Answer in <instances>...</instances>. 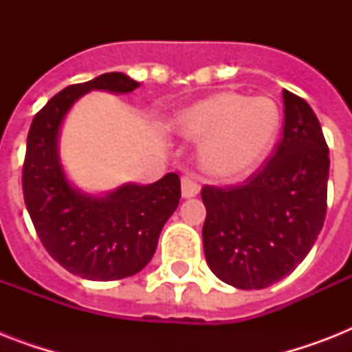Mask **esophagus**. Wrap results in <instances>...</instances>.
Listing matches in <instances>:
<instances>
[{"label":"esophagus","mask_w":352,"mask_h":352,"mask_svg":"<svg viewBox=\"0 0 352 352\" xmlns=\"http://www.w3.org/2000/svg\"><path fill=\"white\" fill-rule=\"evenodd\" d=\"M182 197H195L199 193V190H201V186H199L197 179L193 175H184L182 177Z\"/></svg>","instance_id":"esophagus-1"}]
</instances>
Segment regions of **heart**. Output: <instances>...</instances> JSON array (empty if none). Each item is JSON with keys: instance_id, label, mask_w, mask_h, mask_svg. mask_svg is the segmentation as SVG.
<instances>
[{"instance_id": "obj_1", "label": "heart", "mask_w": 352, "mask_h": 352, "mask_svg": "<svg viewBox=\"0 0 352 352\" xmlns=\"http://www.w3.org/2000/svg\"><path fill=\"white\" fill-rule=\"evenodd\" d=\"M279 122L278 106L267 96L219 93L182 113L179 127L188 137L204 138L201 159L210 173L232 177L265 157Z\"/></svg>"}]
</instances>
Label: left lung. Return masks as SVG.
<instances>
[{
  "mask_svg": "<svg viewBox=\"0 0 352 352\" xmlns=\"http://www.w3.org/2000/svg\"><path fill=\"white\" fill-rule=\"evenodd\" d=\"M283 135L261 170L245 182L206 186L204 256L237 289H265L311 252L327 214L329 148L316 115L283 91Z\"/></svg>",
  "mask_w": 352,
  "mask_h": 352,
  "instance_id": "obj_1",
  "label": "left lung"
}]
</instances>
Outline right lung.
<instances>
[{"mask_svg": "<svg viewBox=\"0 0 352 352\" xmlns=\"http://www.w3.org/2000/svg\"><path fill=\"white\" fill-rule=\"evenodd\" d=\"M138 85L122 73L69 85L30 124L21 173L25 206L45 250L80 278L111 281L140 272L153 257L162 226L179 206L177 173L148 186L127 184L107 197L91 199L69 186L58 162V129L80 96L91 89L131 93Z\"/></svg>", "mask_w": 352, "mask_h": 352, "instance_id": "obj_1", "label": "right lung"}]
</instances>
